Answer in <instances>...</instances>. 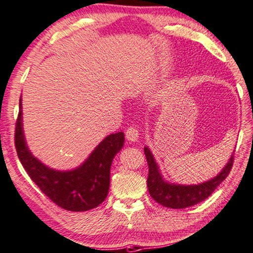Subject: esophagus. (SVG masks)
Returning a JSON list of instances; mask_svg holds the SVG:
<instances>
[{"label": "esophagus", "mask_w": 253, "mask_h": 253, "mask_svg": "<svg viewBox=\"0 0 253 253\" xmlns=\"http://www.w3.org/2000/svg\"><path fill=\"white\" fill-rule=\"evenodd\" d=\"M126 136L129 141L135 142V141H138L140 138V131H139V129H136L135 126H130L126 132Z\"/></svg>", "instance_id": "34e87169"}]
</instances>
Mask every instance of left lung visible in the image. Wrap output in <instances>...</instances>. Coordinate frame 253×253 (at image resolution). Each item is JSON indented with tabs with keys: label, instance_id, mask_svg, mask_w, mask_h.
<instances>
[{
	"label": "left lung",
	"instance_id": "1",
	"mask_svg": "<svg viewBox=\"0 0 253 253\" xmlns=\"http://www.w3.org/2000/svg\"><path fill=\"white\" fill-rule=\"evenodd\" d=\"M144 154L149 166L147 186L150 196L157 203L169 209L190 208L206 200L229 175L234 160L233 151L224 168L212 179L197 185H180L168 183L167 180H165L160 172L159 166L156 163L155 157L148 147H144Z\"/></svg>",
	"mask_w": 253,
	"mask_h": 253
}]
</instances>
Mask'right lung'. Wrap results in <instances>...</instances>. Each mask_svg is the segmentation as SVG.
<instances>
[{
    "instance_id": "obj_1",
    "label": "right lung",
    "mask_w": 253,
    "mask_h": 253,
    "mask_svg": "<svg viewBox=\"0 0 253 253\" xmlns=\"http://www.w3.org/2000/svg\"><path fill=\"white\" fill-rule=\"evenodd\" d=\"M124 144V133L105 136L84 163L70 170H57L45 166L28 148L23 131L22 97L15 126V148L23 168L41 192L50 200L72 212L96 208L109 194L112 161Z\"/></svg>"
}]
</instances>
